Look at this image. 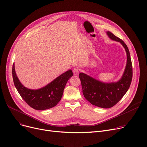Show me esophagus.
Masks as SVG:
<instances>
[{
	"label": "esophagus",
	"instance_id": "1",
	"mask_svg": "<svg viewBox=\"0 0 147 147\" xmlns=\"http://www.w3.org/2000/svg\"><path fill=\"white\" fill-rule=\"evenodd\" d=\"M79 73V69L77 68L73 69V74L74 75H78Z\"/></svg>",
	"mask_w": 147,
	"mask_h": 147
}]
</instances>
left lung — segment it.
Wrapping results in <instances>:
<instances>
[{
  "mask_svg": "<svg viewBox=\"0 0 147 147\" xmlns=\"http://www.w3.org/2000/svg\"><path fill=\"white\" fill-rule=\"evenodd\" d=\"M107 34L113 40L120 42L126 52V66L120 80L108 83L100 82L83 73L79 75L84 98L92 105L103 109L113 107L125 95L130 87L133 74L132 61L127 45L112 33L107 32Z\"/></svg>",
  "mask_w": 147,
  "mask_h": 147,
  "instance_id": "left-lung-1",
  "label": "left lung"
}]
</instances>
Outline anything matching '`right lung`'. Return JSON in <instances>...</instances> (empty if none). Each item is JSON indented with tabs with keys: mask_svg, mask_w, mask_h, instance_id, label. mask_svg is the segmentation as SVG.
Masks as SVG:
<instances>
[{
	"mask_svg": "<svg viewBox=\"0 0 147 147\" xmlns=\"http://www.w3.org/2000/svg\"><path fill=\"white\" fill-rule=\"evenodd\" d=\"M71 69L62 74L45 87L33 90L24 86L18 79L12 65V78L14 85L26 102L37 110H45L55 107L63 96L68 79L73 76Z\"/></svg>",
	"mask_w": 147,
	"mask_h": 147,
	"instance_id": "1",
	"label": "right lung"
}]
</instances>
